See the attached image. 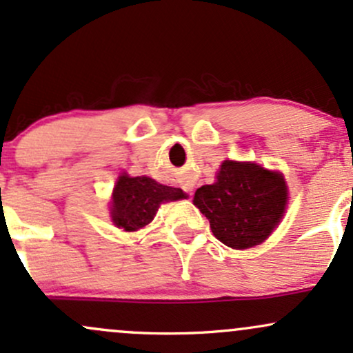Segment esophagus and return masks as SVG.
<instances>
[{
    "mask_svg": "<svg viewBox=\"0 0 353 353\" xmlns=\"http://www.w3.org/2000/svg\"><path fill=\"white\" fill-rule=\"evenodd\" d=\"M178 183H180V187L183 188V192H187V193L192 192V183H190L187 178H180V180H178Z\"/></svg>",
    "mask_w": 353,
    "mask_h": 353,
    "instance_id": "34e87169",
    "label": "esophagus"
}]
</instances>
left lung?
Listing matches in <instances>:
<instances>
[{"label": "left lung", "mask_w": 353, "mask_h": 353, "mask_svg": "<svg viewBox=\"0 0 353 353\" xmlns=\"http://www.w3.org/2000/svg\"><path fill=\"white\" fill-rule=\"evenodd\" d=\"M287 198V185L279 172L250 161L225 160L215 183L198 188L193 203L221 243L241 250L270 235L282 220Z\"/></svg>", "instance_id": "left-lung-1"}]
</instances>
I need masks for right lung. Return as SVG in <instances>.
Listing matches in <instances>:
<instances>
[{"instance_id":"right-lung-1","label":"right lung","mask_w":353,"mask_h":353,"mask_svg":"<svg viewBox=\"0 0 353 353\" xmlns=\"http://www.w3.org/2000/svg\"><path fill=\"white\" fill-rule=\"evenodd\" d=\"M181 198L187 195L180 188L160 185L153 178L121 175L112 195L113 223L125 232H134L153 220L160 203Z\"/></svg>"}]
</instances>
